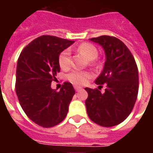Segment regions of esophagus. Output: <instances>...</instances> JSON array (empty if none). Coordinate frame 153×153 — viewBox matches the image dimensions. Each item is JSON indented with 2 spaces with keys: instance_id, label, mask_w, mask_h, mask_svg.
I'll return each instance as SVG.
<instances>
[{
  "instance_id": "34e87169",
  "label": "esophagus",
  "mask_w": 153,
  "mask_h": 153,
  "mask_svg": "<svg viewBox=\"0 0 153 153\" xmlns=\"http://www.w3.org/2000/svg\"><path fill=\"white\" fill-rule=\"evenodd\" d=\"M74 89H75V91H76V92H79V90L82 89V88L79 86H74Z\"/></svg>"
}]
</instances>
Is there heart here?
I'll use <instances>...</instances> for the list:
<instances>
[{
  "label": "heart",
  "mask_w": 153,
  "mask_h": 153,
  "mask_svg": "<svg viewBox=\"0 0 153 153\" xmlns=\"http://www.w3.org/2000/svg\"><path fill=\"white\" fill-rule=\"evenodd\" d=\"M77 51L79 53L83 54L88 60H93L94 59H96L98 55L97 49L90 43L81 44L77 47ZM58 61H59V65L62 70H68L71 64L70 51L68 49L63 51L59 56ZM91 77H92V74L90 72L74 70L68 74V79L75 84H84Z\"/></svg>",
  "instance_id": "1"
}]
</instances>
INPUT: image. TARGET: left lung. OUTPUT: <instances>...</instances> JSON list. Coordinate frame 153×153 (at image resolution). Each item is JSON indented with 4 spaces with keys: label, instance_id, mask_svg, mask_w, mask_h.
<instances>
[{
    "label": "left lung",
    "instance_id": "1",
    "mask_svg": "<svg viewBox=\"0 0 153 153\" xmlns=\"http://www.w3.org/2000/svg\"><path fill=\"white\" fill-rule=\"evenodd\" d=\"M90 41L102 46L106 55L102 72L95 83L105 92L85 88L88 115L94 123L104 127L115 126L125 120L134 106L138 92V70L133 55L118 38L101 36Z\"/></svg>",
    "mask_w": 153,
    "mask_h": 153
}]
</instances>
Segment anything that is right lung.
I'll return each instance as SVG.
<instances>
[{
    "label": "right lung",
    "mask_w": 153,
    "mask_h": 153,
    "mask_svg": "<svg viewBox=\"0 0 153 153\" xmlns=\"http://www.w3.org/2000/svg\"><path fill=\"white\" fill-rule=\"evenodd\" d=\"M73 41L43 35L24 48L17 62L15 92L25 114L44 128L63 121L73 96V85L65 82L60 92L51 84L60 70L59 56Z\"/></svg>",
    "instance_id": "obj_1"
}]
</instances>
